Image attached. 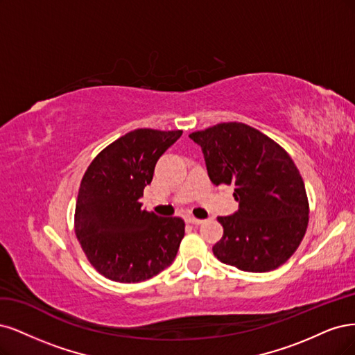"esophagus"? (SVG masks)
Returning a JSON list of instances; mask_svg holds the SVG:
<instances>
[{
	"label": "esophagus",
	"instance_id": "1",
	"mask_svg": "<svg viewBox=\"0 0 355 355\" xmlns=\"http://www.w3.org/2000/svg\"><path fill=\"white\" fill-rule=\"evenodd\" d=\"M187 223H190V224H193V225H199V224H202V223H203V220L194 218V216H189V218H187Z\"/></svg>",
	"mask_w": 355,
	"mask_h": 355
}]
</instances>
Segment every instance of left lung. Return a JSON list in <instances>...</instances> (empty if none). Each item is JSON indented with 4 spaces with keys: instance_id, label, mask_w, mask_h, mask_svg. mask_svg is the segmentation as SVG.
Segmentation results:
<instances>
[{
    "instance_id": "left-lung-1",
    "label": "left lung",
    "mask_w": 355,
    "mask_h": 355,
    "mask_svg": "<svg viewBox=\"0 0 355 355\" xmlns=\"http://www.w3.org/2000/svg\"><path fill=\"white\" fill-rule=\"evenodd\" d=\"M189 137L202 147L214 184L236 186L239 209L216 218L224 234L214 255L249 272L283 266L301 245L310 215L304 180L289 153L242 122H221Z\"/></svg>"
}]
</instances>
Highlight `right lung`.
<instances>
[{
    "instance_id": "add662e5",
    "label": "right lung",
    "mask_w": 355,
    "mask_h": 355,
    "mask_svg": "<svg viewBox=\"0 0 355 355\" xmlns=\"http://www.w3.org/2000/svg\"><path fill=\"white\" fill-rule=\"evenodd\" d=\"M182 131L139 128L119 137L93 159L79 186L75 234L101 276L118 283L152 279L173 264L184 220L141 209L157 159Z\"/></svg>"
}]
</instances>
